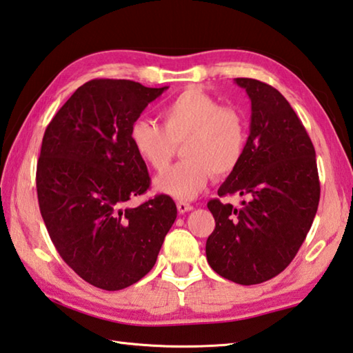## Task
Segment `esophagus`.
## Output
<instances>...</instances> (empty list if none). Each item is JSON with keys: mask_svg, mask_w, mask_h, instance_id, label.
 <instances>
[{"mask_svg": "<svg viewBox=\"0 0 353 353\" xmlns=\"http://www.w3.org/2000/svg\"><path fill=\"white\" fill-rule=\"evenodd\" d=\"M177 210L179 213H188V211L193 210V205L188 203V202H177Z\"/></svg>", "mask_w": 353, "mask_h": 353, "instance_id": "1", "label": "esophagus"}]
</instances>
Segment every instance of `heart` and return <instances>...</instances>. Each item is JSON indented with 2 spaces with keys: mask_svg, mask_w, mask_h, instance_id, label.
<instances>
[{
  "mask_svg": "<svg viewBox=\"0 0 353 353\" xmlns=\"http://www.w3.org/2000/svg\"><path fill=\"white\" fill-rule=\"evenodd\" d=\"M162 126L139 119L130 128L134 151L156 171H163L182 146L185 160L154 181L159 193L179 201L194 199L211 174L227 176L238 168L247 143L242 114L199 88L177 94L160 112Z\"/></svg>",
  "mask_w": 353,
  "mask_h": 353,
  "instance_id": "b5f03b06",
  "label": "heart"
}]
</instances>
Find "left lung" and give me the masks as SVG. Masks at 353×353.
Returning a JSON list of instances; mask_svg holds the SVG:
<instances>
[{
  "mask_svg": "<svg viewBox=\"0 0 353 353\" xmlns=\"http://www.w3.org/2000/svg\"><path fill=\"white\" fill-rule=\"evenodd\" d=\"M252 101L245 151L238 168L217 190L247 196L241 208L208 202L216 227L207 261L236 284H261L290 264L303 245L319 203L313 143L296 112L278 89L253 79H234Z\"/></svg>",
  "mask_w": 353,
  "mask_h": 353,
  "instance_id": "obj_1",
  "label": "left lung"
}]
</instances>
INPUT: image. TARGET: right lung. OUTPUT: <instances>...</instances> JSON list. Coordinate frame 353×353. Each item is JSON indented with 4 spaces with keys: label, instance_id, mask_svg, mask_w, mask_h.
Masks as SVG:
<instances>
[{
    "label": "right lung",
    "instance_id": "add662e5",
    "mask_svg": "<svg viewBox=\"0 0 353 353\" xmlns=\"http://www.w3.org/2000/svg\"><path fill=\"white\" fill-rule=\"evenodd\" d=\"M166 89L91 80L70 95L44 132L37 165L43 221L63 261L103 290L142 279L176 221V203L166 194L126 207L151 181L130 128Z\"/></svg>",
    "mask_w": 353,
    "mask_h": 353
}]
</instances>
